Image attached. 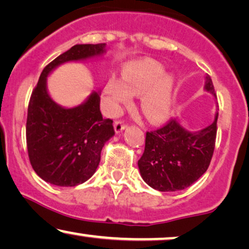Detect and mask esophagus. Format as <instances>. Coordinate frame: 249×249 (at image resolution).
Listing matches in <instances>:
<instances>
[{"label":"esophagus","mask_w":249,"mask_h":249,"mask_svg":"<svg viewBox=\"0 0 249 249\" xmlns=\"http://www.w3.org/2000/svg\"><path fill=\"white\" fill-rule=\"evenodd\" d=\"M114 128H115V133H116V134H120L121 132H123L124 129L126 128V125L122 123V122L118 121V122H115V123H114Z\"/></svg>","instance_id":"1"}]
</instances>
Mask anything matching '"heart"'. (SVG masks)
I'll list each match as a JSON object with an SVG mask.
<instances>
[{"label":"heart","mask_w":249,"mask_h":249,"mask_svg":"<svg viewBox=\"0 0 249 249\" xmlns=\"http://www.w3.org/2000/svg\"><path fill=\"white\" fill-rule=\"evenodd\" d=\"M107 108L118 114L128 105L134 95H142L141 108L148 120L161 122L170 116L174 104V80L163 67L153 60L128 65L123 71V80L110 77L104 88Z\"/></svg>","instance_id":"obj_1"}]
</instances>
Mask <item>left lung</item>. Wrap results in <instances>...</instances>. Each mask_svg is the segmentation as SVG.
<instances>
[{
    "label": "left lung",
    "mask_w": 249,
    "mask_h": 249,
    "mask_svg": "<svg viewBox=\"0 0 249 249\" xmlns=\"http://www.w3.org/2000/svg\"><path fill=\"white\" fill-rule=\"evenodd\" d=\"M203 89L216 99L209 75L205 77ZM217 120L216 112L209 126L192 132L173 118L162 128L147 132L144 153L137 162L144 182L162 192L183 190L195 183L207 171L213 158Z\"/></svg>",
    "instance_id": "obj_1"
}]
</instances>
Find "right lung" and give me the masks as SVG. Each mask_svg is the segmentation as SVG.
<instances>
[{
    "label": "right lung",
    "instance_id": "right-lung-1",
    "mask_svg": "<svg viewBox=\"0 0 249 249\" xmlns=\"http://www.w3.org/2000/svg\"><path fill=\"white\" fill-rule=\"evenodd\" d=\"M106 43L76 44L51 61L40 75L28 108L27 145L36 173L58 187H75L94 176L101 152L115 132L103 118L101 90H92L79 105L65 107L53 101L47 79L59 66L102 58Z\"/></svg>",
    "mask_w": 249,
    "mask_h": 249
}]
</instances>
